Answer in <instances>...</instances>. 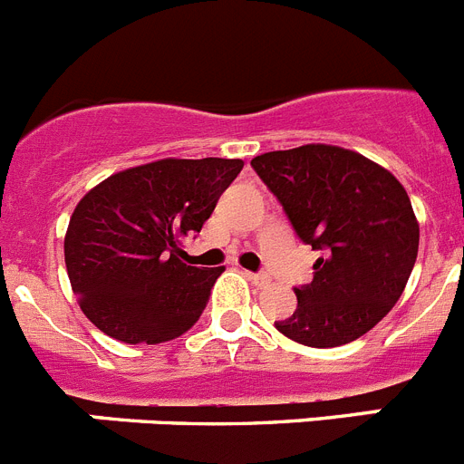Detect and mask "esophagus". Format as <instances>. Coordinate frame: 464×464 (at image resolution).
<instances>
[{"mask_svg":"<svg viewBox=\"0 0 464 464\" xmlns=\"http://www.w3.org/2000/svg\"><path fill=\"white\" fill-rule=\"evenodd\" d=\"M248 278H251L256 285H269L272 283V276H269L267 272H256V274H248Z\"/></svg>","mask_w":464,"mask_h":464,"instance_id":"obj_1","label":"esophagus"}]
</instances>
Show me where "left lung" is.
<instances>
[{
  "label": "left lung",
  "instance_id": "left-lung-1",
  "mask_svg": "<svg viewBox=\"0 0 464 464\" xmlns=\"http://www.w3.org/2000/svg\"><path fill=\"white\" fill-rule=\"evenodd\" d=\"M251 167L297 239L321 253L314 281L295 288V314L274 325L304 346L355 342L395 306L416 265L407 190L364 155L325 143L257 155Z\"/></svg>",
  "mask_w": 464,
  "mask_h": 464
}]
</instances>
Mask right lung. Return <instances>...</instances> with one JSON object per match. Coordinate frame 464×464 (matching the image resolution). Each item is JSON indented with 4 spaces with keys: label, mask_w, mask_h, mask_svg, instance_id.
<instances>
[{
    "label": "right lung",
    "mask_w": 464,
    "mask_h": 464,
    "mask_svg": "<svg viewBox=\"0 0 464 464\" xmlns=\"http://www.w3.org/2000/svg\"><path fill=\"white\" fill-rule=\"evenodd\" d=\"M241 160H158L109 176L73 208L64 262L83 314L125 343H162L190 330L223 267L181 260Z\"/></svg>",
    "instance_id": "add662e5"
}]
</instances>
